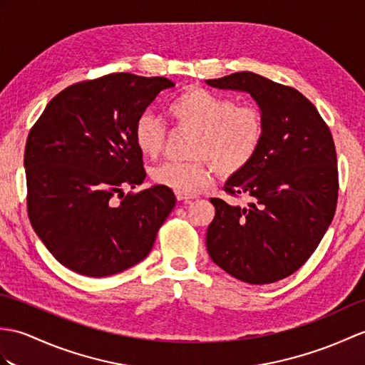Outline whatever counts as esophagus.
I'll return each mask as SVG.
<instances>
[{
	"instance_id": "esophagus-1",
	"label": "esophagus",
	"mask_w": 365,
	"mask_h": 365,
	"mask_svg": "<svg viewBox=\"0 0 365 365\" xmlns=\"http://www.w3.org/2000/svg\"><path fill=\"white\" fill-rule=\"evenodd\" d=\"M175 197L177 200H182V202H191L192 199H196V196H192V194H185V192H175Z\"/></svg>"
}]
</instances>
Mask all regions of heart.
<instances>
[{"instance_id":"1","label":"heart","mask_w":365,"mask_h":365,"mask_svg":"<svg viewBox=\"0 0 365 365\" xmlns=\"http://www.w3.org/2000/svg\"><path fill=\"white\" fill-rule=\"evenodd\" d=\"M173 121L196 132L191 162H165L152 171L157 185L177 192H194L213 182L216 173L230 177L241 173L259 149L262 118L253 106H238L232 99L205 88L182 91L166 107ZM135 143L144 155L155 158L163 150L165 127L154 115L138 118Z\"/></svg>"}]
</instances>
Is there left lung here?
<instances>
[{
	"mask_svg": "<svg viewBox=\"0 0 365 365\" xmlns=\"http://www.w3.org/2000/svg\"><path fill=\"white\" fill-rule=\"evenodd\" d=\"M205 82L249 93L264 125L255 157L224 185L228 194H245L247 207L211 199L208 255L244 283L278 282L308 261L333 221L339 182L331 132L292 87L250 71Z\"/></svg>",
	"mask_w": 365,
	"mask_h": 365,
	"instance_id": "obj_1",
	"label": "left lung"
}]
</instances>
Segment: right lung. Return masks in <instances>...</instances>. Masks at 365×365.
I'll return each mask as SVG.
<instances>
[{
    "label": "right lung",
    "instance_id": "obj_1",
    "mask_svg": "<svg viewBox=\"0 0 365 365\" xmlns=\"http://www.w3.org/2000/svg\"><path fill=\"white\" fill-rule=\"evenodd\" d=\"M174 86L130 73L83 81L51 99L34 124L24 149L28 215L65 267L108 277L149 255L174 192L162 185L127 196L123 190L146 179L135 124Z\"/></svg>",
    "mask_w": 365,
    "mask_h": 365
}]
</instances>
